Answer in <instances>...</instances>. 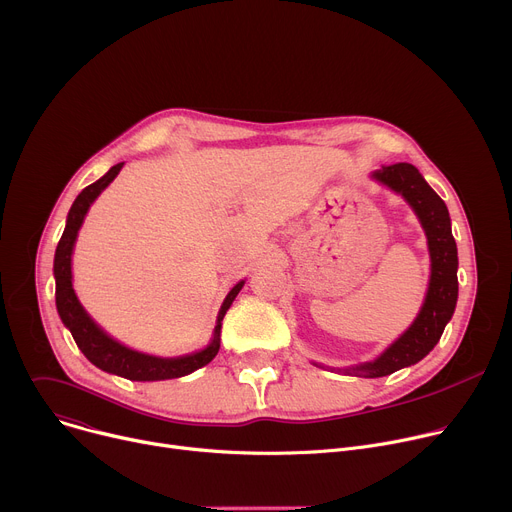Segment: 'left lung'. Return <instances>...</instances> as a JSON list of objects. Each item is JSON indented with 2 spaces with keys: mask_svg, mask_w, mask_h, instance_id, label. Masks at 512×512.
Returning <instances> with one entry per match:
<instances>
[{
  "mask_svg": "<svg viewBox=\"0 0 512 512\" xmlns=\"http://www.w3.org/2000/svg\"><path fill=\"white\" fill-rule=\"evenodd\" d=\"M374 179L400 193L416 211L428 237L432 275L426 301L408 331L378 360L346 370L348 374L362 378L390 376L428 356L438 344L458 299V251L444 201L430 189V185L418 173V168L408 162L384 164L380 170H376Z\"/></svg>",
  "mask_w": 512,
  "mask_h": 512,
  "instance_id": "left-lung-1",
  "label": "left lung"
}]
</instances>
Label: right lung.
I'll list each match as a JSON object with an SVG mask.
<instances>
[{"label": "right lung", "instance_id": "1", "mask_svg": "<svg viewBox=\"0 0 512 512\" xmlns=\"http://www.w3.org/2000/svg\"><path fill=\"white\" fill-rule=\"evenodd\" d=\"M124 162L114 164L108 173L92 183L90 187H86L74 201L70 213H68V221H66V229L64 235L58 243L56 249V257H54V277H56V307L58 313L64 321V325L72 331V337L76 346L82 350V354L100 370L128 378V380H138V382H152V380H170V378H181L187 376L203 366H207L219 352L221 348V321L227 313V309L231 307L233 299L237 297V293L241 291L245 281H239L229 295L225 297L219 317H217V325H215V333H213V342L191 356H183V358H154V356H146V354H138L134 350H128L124 346H120L118 342H114L112 337H108L92 319L90 315L84 311V307L80 305L74 289H72V249H74V241L78 235V229L92 205V201L114 181V177L120 173Z\"/></svg>", "mask_w": 512, "mask_h": 512}]
</instances>
